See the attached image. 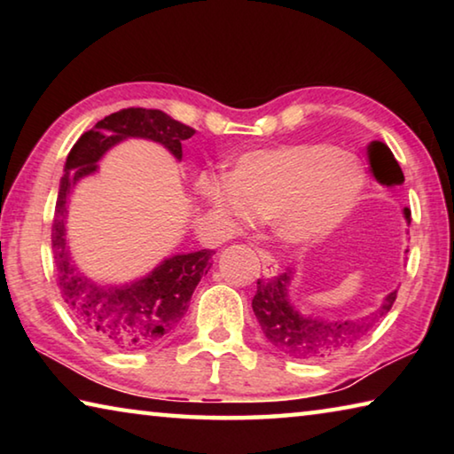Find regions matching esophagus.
<instances>
[{
    "label": "esophagus",
    "mask_w": 454,
    "mask_h": 454,
    "mask_svg": "<svg viewBox=\"0 0 454 454\" xmlns=\"http://www.w3.org/2000/svg\"><path fill=\"white\" fill-rule=\"evenodd\" d=\"M256 252L260 256V262H262V274L266 278H272V276L278 274V262H276V258L270 254V252L264 248H256Z\"/></svg>",
    "instance_id": "1"
}]
</instances>
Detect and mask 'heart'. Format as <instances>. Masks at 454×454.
Here are the masks:
<instances>
[{"mask_svg":"<svg viewBox=\"0 0 454 454\" xmlns=\"http://www.w3.org/2000/svg\"><path fill=\"white\" fill-rule=\"evenodd\" d=\"M364 172L348 152L328 144H288L242 153L228 178L206 176L198 196L232 224L272 218L276 234L309 242L328 234L355 208Z\"/></svg>","mask_w":454,"mask_h":454,"instance_id":"heart-1","label":"heart"}]
</instances>
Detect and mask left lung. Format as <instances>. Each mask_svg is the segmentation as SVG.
I'll return each instance as SVG.
<instances>
[{
  "label": "left lung",
  "instance_id": "left-lung-1",
  "mask_svg": "<svg viewBox=\"0 0 454 454\" xmlns=\"http://www.w3.org/2000/svg\"><path fill=\"white\" fill-rule=\"evenodd\" d=\"M368 160L376 180L393 186L403 184L404 174L387 144L372 142L368 145ZM404 216L411 218V212L404 210ZM292 272H280L274 278L256 282V294L252 298L258 325L262 328L268 342L276 350L292 358L301 360H325L355 347L358 340L371 333L376 322L387 314L396 301V290L390 292L379 310L356 320H312L301 317L288 302V284Z\"/></svg>",
  "mask_w": 454,
  "mask_h": 454
}]
</instances>
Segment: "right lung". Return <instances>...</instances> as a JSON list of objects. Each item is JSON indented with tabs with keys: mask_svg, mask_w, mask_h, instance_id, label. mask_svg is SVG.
Instances as JSON below:
<instances>
[{
	"mask_svg": "<svg viewBox=\"0 0 454 454\" xmlns=\"http://www.w3.org/2000/svg\"><path fill=\"white\" fill-rule=\"evenodd\" d=\"M196 134L162 110L126 107L110 114L82 134L66 160L56 214L51 222V250L61 301L82 330L110 350H142L170 336L190 306L192 292L210 270L214 250H198L164 260L156 270L132 286H98L74 266L66 246L64 220L67 194L82 176L96 172L102 153L126 137H148L182 158V142Z\"/></svg>",
	"mask_w": 454,
	"mask_h": 454,
	"instance_id": "add662e5",
	"label": "right lung"
}]
</instances>
